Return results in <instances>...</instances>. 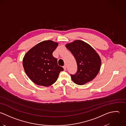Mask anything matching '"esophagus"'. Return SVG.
<instances>
[{"mask_svg":"<svg viewBox=\"0 0 126 126\" xmlns=\"http://www.w3.org/2000/svg\"><path fill=\"white\" fill-rule=\"evenodd\" d=\"M63 68L64 69V71H66V65H64L63 66Z\"/></svg>","mask_w":126,"mask_h":126,"instance_id":"esophagus-1","label":"esophagus"}]
</instances>
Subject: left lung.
<instances>
[{"instance_id": "1", "label": "left lung", "mask_w": 126, "mask_h": 126, "mask_svg": "<svg viewBox=\"0 0 126 126\" xmlns=\"http://www.w3.org/2000/svg\"><path fill=\"white\" fill-rule=\"evenodd\" d=\"M73 54L77 65L75 74L71 75L73 81L82 85L94 79L99 72L101 59L90 45L81 40H76L66 45Z\"/></svg>"}]
</instances>
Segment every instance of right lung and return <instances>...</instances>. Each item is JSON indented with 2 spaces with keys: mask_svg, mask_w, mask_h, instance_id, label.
<instances>
[{
  "mask_svg": "<svg viewBox=\"0 0 126 126\" xmlns=\"http://www.w3.org/2000/svg\"><path fill=\"white\" fill-rule=\"evenodd\" d=\"M58 43L51 40L42 41L25 55L23 66L26 74L36 85L48 87L55 82L64 69L58 65L52 52Z\"/></svg>",
  "mask_w": 126,
  "mask_h": 126,
  "instance_id": "obj_1",
  "label": "right lung"
}]
</instances>
